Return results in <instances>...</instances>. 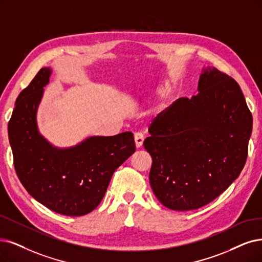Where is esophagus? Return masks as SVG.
I'll list each match as a JSON object with an SVG mask.
<instances>
[{
  "label": "esophagus",
  "mask_w": 262,
  "mask_h": 262,
  "mask_svg": "<svg viewBox=\"0 0 262 262\" xmlns=\"http://www.w3.org/2000/svg\"><path fill=\"white\" fill-rule=\"evenodd\" d=\"M134 141H135V146L138 148H140L141 146L143 145L144 142V134L142 132H137L134 134Z\"/></svg>",
  "instance_id": "obj_1"
}]
</instances>
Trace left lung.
<instances>
[{
  "label": "left lung",
  "mask_w": 262,
  "mask_h": 262,
  "mask_svg": "<svg viewBox=\"0 0 262 262\" xmlns=\"http://www.w3.org/2000/svg\"><path fill=\"white\" fill-rule=\"evenodd\" d=\"M198 91L159 114L144 141L152 159L151 189L173 211L196 210L215 200L247 159L253 117L237 82L207 68Z\"/></svg>",
  "instance_id": "8db88e82"
}]
</instances>
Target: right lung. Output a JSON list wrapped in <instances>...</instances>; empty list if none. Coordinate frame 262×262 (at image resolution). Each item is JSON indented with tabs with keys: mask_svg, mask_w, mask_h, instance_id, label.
<instances>
[{
	"mask_svg": "<svg viewBox=\"0 0 262 262\" xmlns=\"http://www.w3.org/2000/svg\"><path fill=\"white\" fill-rule=\"evenodd\" d=\"M51 70L40 69L17 98L8 122L14 165L26 190L49 210L66 216L92 212L115 170L135 151L132 132L91 137L70 148L52 146L37 129L36 112Z\"/></svg>",
	"mask_w": 262,
	"mask_h": 262,
	"instance_id": "1",
	"label": "right lung"
}]
</instances>
